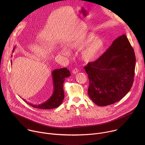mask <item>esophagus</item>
<instances>
[{
  "label": "esophagus",
  "instance_id": "1",
  "mask_svg": "<svg viewBox=\"0 0 145 145\" xmlns=\"http://www.w3.org/2000/svg\"><path fill=\"white\" fill-rule=\"evenodd\" d=\"M78 72V69L77 68H74L73 70H72V73L73 74H76V73H77Z\"/></svg>",
  "mask_w": 145,
  "mask_h": 145
}]
</instances>
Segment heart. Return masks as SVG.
<instances>
[{
	"instance_id": "heart-1",
	"label": "heart",
	"mask_w": 145,
	"mask_h": 145,
	"mask_svg": "<svg viewBox=\"0 0 145 145\" xmlns=\"http://www.w3.org/2000/svg\"><path fill=\"white\" fill-rule=\"evenodd\" d=\"M72 48L79 49L82 46L81 56L85 61L90 62L95 60L105 46V42L100 37H95L93 34H84L74 39L70 44ZM63 53L67 54L66 49L62 50Z\"/></svg>"
}]
</instances>
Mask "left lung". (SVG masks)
Masks as SVG:
<instances>
[{
    "label": "left lung",
    "instance_id": "left-lung-1",
    "mask_svg": "<svg viewBox=\"0 0 145 145\" xmlns=\"http://www.w3.org/2000/svg\"><path fill=\"white\" fill-rule=\"evenodd\" d=\"M135 60L134 49L123 34L97 59L84 67L89 80L88 94L95 104L111 105L126 96L134 82Z\"/></svg>",
    "mask_w": 145,
    "mask_h": 145
}]
</instances>
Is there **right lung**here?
<instances>
[{"label": "right lung", "mask_w": 145, "mask_h": 145, "mask_svg": "<svg viewBox=\"0 0 145 145\" xmlns=\"http://www.w3.org/2000/svg\"><path fill=\"white\" fill-rule=\"evenodd\" d=\"M71 73L67 68L54 70L52 73L54 82V92L50 98L46 102L40 105H33L29 104L25 100H24L33 107L40 109H52L58 107L61 104L64 98V92L63 89V83L65 77L70 76Z\"/></svg>", "instance_id": "obj_1"}]
</instances>
